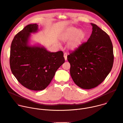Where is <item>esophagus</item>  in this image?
<instances>
[{
    "mask_svg": "<svg viewBox=\"0 0 123 123\" xmlns=\"http://www.w3.org/2000/svg\"><path fill=\"white\" fill-rule=\"evenodd\" d=\"M64 57L65 61L67 60V54L66 53V52H65V53L64 54Z\"/></svg>",
    "mask_w": 123,
    "mask_h": 123,
    "instance_id": "1",
    "label": "esophagus"
}]
</instances>
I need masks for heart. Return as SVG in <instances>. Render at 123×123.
<instances>
[{
    "instance_id": "heart-1",
    "label": "heart",
    "mask_w": 123,
    "mask_h": 123,
    "mask_svg": "<svg viewBox=\"0 0 123 123\" xmlns=\"http://www.w3.org/2000/svg\"><path fill=\"white\" fill-rule=\"evenodd\" d=\"M86 37V32L82 29L78 30L71 27L65 31L62 34L61 38L64 41H68V48L72 50L77 49L84 42Z\"/></svg>"
}]
</instances>
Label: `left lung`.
<instances>
[{"label":"left lung","mask_w":123,"mask_h":123,"mask_svg":"<svg viewBox=\"0 0 123 123\" xmlns=\"http://www.w3.org/2000/svg\"><path fill=\"white\" fill-rule=\"evenodd\" d=\"M91 24L92 31L88 40L67 56L74 82L86 90L94 88L105 79L114 60L113 46L109 35L96 25Z\"/></svg>","instance_id":"obj_1"}]
</instances>
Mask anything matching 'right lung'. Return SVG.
I'll list each match as a JSON object with an SVG mask.
<instances>
[{
    "instance_id": "obj_1",
    "label": "right lung",
    "mask_w": 123,
    "mask_h": 123,
    "mask_svg": "<svg viewBox=\"0 0 123 123\" xmlns=\"http://www.w3.org/2000/svg\"><path fill=\"white\" fill-rule=\"evenodd\" d=\"M38 31L37 24H31L16 34L10 57L11 71L17 81L26 88L36 91L46 88L65 62L62 51L51 52L44 46L29 45L31 33Z\"/></svg>"
}]
</instances>
